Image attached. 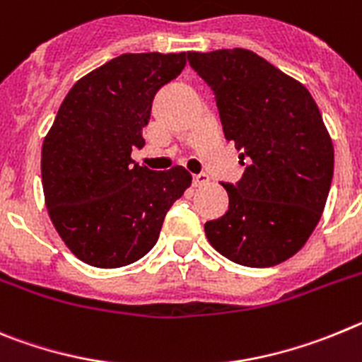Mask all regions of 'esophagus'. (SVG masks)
Returning a JSON list of instances; mask_svg holds the SVG:
<instances>
[{"label": "esophagus", "mask_w": 362, "mask_h": 362, "mask_svg": "<svg viewBox=\"0 0 362 362\" xmlns=\"http://www.w3.org/2000/svg\"><path fill=\"white\" fill-rule=\"evenodd\" d=\"M193 182L197 187H200V185L209 184V177H207L205 173H197V175H193Z\"/></svg>", "instance_id": "1"}]
</instances>
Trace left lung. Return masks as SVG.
I'll return each instance as SVG.
<instances>
[{"mask_svg":"<svg viewBox=\"0 0 362 362\" xmlns=\"http://www.w3.org/2000/svg\"><path fill=\"white\" fill-rule=\"evenodd\" d=\"M213 90L227 141L245 171L223 184L229 211L204 226L211 245L243 267L294 256L317 226L334 177V146L307 88L245 48L187 54Z\"/></svg>","mask_w":362,"mask_h":362,"instance_id":"left-lung-1","label":"left lung"}]
</instances>
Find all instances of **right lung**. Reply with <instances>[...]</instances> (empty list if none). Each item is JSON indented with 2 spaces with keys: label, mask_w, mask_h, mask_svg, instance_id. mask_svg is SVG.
I'll use <instances>...</instances> for the list:
<instances>
[{
  "label": "right lung",
  "mask_w": 362,
  "mask_h": 362,
  "mask_svg": "<svg viewBox=\"0 0 362 362\" xmlns=\"http://www.w3.org/2000/svg\"><path fill=\"white\" fill-rule=\"evenodd\" d=\"M182 54H122L74 84L41 151L52 223L84 263L117 269L153 249L169 207L191 185L182 165L132 160L153 99L184 70Z\"/></svg>",
  "instance_id": "obj_1"
}]
</instances>
